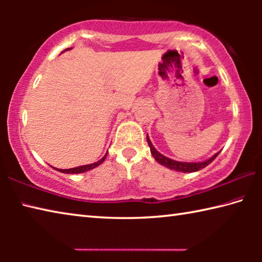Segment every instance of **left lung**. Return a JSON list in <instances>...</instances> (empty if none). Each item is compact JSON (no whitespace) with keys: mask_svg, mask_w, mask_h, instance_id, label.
Wrapping results in <instances>:
<instances>
[{"mask_svg":"<svg viewBox=\"0 0 262 262\" xmlns=\"http://www.w3.org/2000/svg\"><path fill=\"white\" fill-rule=\"evenodd\" d=\"M147 142L150 147V151H151V155L154 156V158L156 159V161L162 164L163 166H165L167 168H170V170H174V171H179V172H196L199 170H201V168L206 167L207 165H209V164L214 161V159L219 156L220 152L215 154L214 156L210 157L209 159H207L205 162H199V163H186V162H177L173 161V159L171 158H167L165 156H163L161 152H158L156 148L154 147L151 141H150L149 136L147 135Z\"/></svg>","mask_w":262,"mask_h":262,"instance_id":"left-lung-1","label":"left lung"}]
</instances>
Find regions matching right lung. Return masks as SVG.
Listing matches in <instances>:
<instances>
[{"mask_svg":"<svg viewBox=\"0 0 262 262\" xmlns=\"http://www.w3.org/2000/svg\"><path fill=\"white\" fill-rule=\"evenodd\" d=\"M67 50H70V48H67ZM67 50H66V51H67ZM106 156H107V154H106L103 158L99 159L98 162L89 164V165H82V166H77V167H73V168H67V170H62V168H55V167H53V168H55V170L62 172V173H70V174H73V173H83V172H86L89 170H92V168L99 166L100 164L105 161Z\"/></svg>","mask_w":262,"mask_h":262,"instance_id":"1","label":"right lung"}]
</instances>
